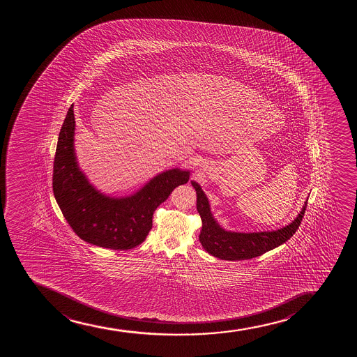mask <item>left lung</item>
Masks as SVG:
<instances>
[{
  "label": "left lung",
  "mask_w": 357,
  "mask_h": 357,
  "mask_svg": "<svg viewBox=\"0 0 357 357\" xmlns=\"http://www.w3.org/2000/svg\"><path fill=\"white\" fill-rule=\"evenodd\" d=\"M192 185L197 190V208L202 220V229L199 236L201 244L208 254L226 261L254 259L287 242L296 232V229H299L307 207L306 200L305 206L294 222L276 231L254 234L227 232L218 225V222L212 217L208 200L200 185H197V182H192Z\"/></svg>",
  "instance_id": "left-lung-1"
}]
</instances>
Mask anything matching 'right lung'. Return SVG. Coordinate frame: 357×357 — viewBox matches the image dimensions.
Returning a JSON list of instances; mask_svg holds the SVG:
<instances>
[{"label":"right lung","mask_w":357,"mask_h":357,"mask_svg":"<svg viewBox=\"0 0 357 357\" xmlns=\"http://www.w3.org/2000/svg\"><path fill=\"white\" fill-rule=\"evenodd\" d=\"M74 105L58 137L52 187L58 206L75 234L84 242L112 250H128L145 241L152 215L172 190L189 180V172L172 169L153 177L133 197H105L78 169L74 151Z\"/></svg>","instance_id":"add662e5"}]
</instances>
